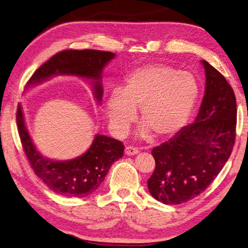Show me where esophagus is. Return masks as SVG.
I'll list each match as a JSON object with an SVG mask.
<instances>
[{
    "instance_id": "esophagus-1",
    "label": "esophagus",
    "mask_w": 248,
    "mask_h": 248,
    "mask_svg": "<svg viewBox=\"0 0 248 248\" xmlns=\"http://www.w3.org/2000/svg\"><path fill=\"white\" fill-rule=\"evenodd\" d=\"M138 153H139L138 148H136V147H134V146L128 145V146L125 147V154H126V155L134 156V155H137V154H138Z\"/></svg>"
}]
</instances>
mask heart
I'll use <instances>...</instances> for the list:
<instances>
[{
    "mask_svg": "<svg viewBox=\"0 0 248 248\" xmlns=\"http://www.w3.org/2000/svg\"><path fill=\"white\" fill-rule=\"evenodd\" d=\"M200 94V85L188 71L148 63L131 71L120 90L110 93L106 112L115 133L124 135L140 108L142 136H175L188 122Z\"/></svg>",
    "mask_w": 248,
    "mask_h": 248,
    "instance_id": "b5f03b06",
    "label": "heart"
}]
</instances>
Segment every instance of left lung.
I'll return each instance as SVG.
<instances>
[{
    "mask_svg": "<svg viewBox=\"0 0 248 248\" xmlns=\"http://www.w3.org/2000/svg\"><path fill=\"white\" fill-rule=\"evenodd\" d=\"M206 89L195 122L153 148L156 168L147 180L154 199L167 205L193 200L227 162L235 141L236 103L232 86L206 60Z\"/></svg>",
    "mask_w": 248,
    "mask_h": 248,
    "instance_id": "obj_1",
    "label": "left lung"
}]
</instances>
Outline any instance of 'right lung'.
<instances>
[{"mask_svg": "<svg viewBox=\"0 0 248 248\" xmlns=\"http://www.w3.org/2000/svg\"><path fill=\"white\" fill-rule=\"evenodd\" d=\"M114 57L111 52L98 49H65L55 54L35 71L27 87L47 79L53 75L69 74L92 78L94 95L102 100L101 73ZM16 125L22 147L35 174L55 193L68 197H85L93 193L105 179L110 167L123 156L124 145L110 137L96 135L84 155L72 160L56 161L45 158L36 150L26 129L21 105L16 109Z\"/></svg>", "mask_w": 248, "mask_h": 248, "instance_id": "1", "label": "right lung"}]
</instances>
